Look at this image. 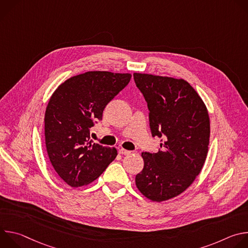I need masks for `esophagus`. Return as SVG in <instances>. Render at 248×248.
<instances>
[{
	"instance_id": "1",
	"label": "esophagus",
	"mask_w": 248,
	"mask_h": 248,
	"mask_svg": "<svg viewBox=\"0 0 248 248\" xmlns=\"http://www.w3.org/2000/svg\"><path fill=\"white\" fill-rule=\"evenodd\" d=\"M119 153L122 154V155H129V154H130V151L125 150V149H124V148H121V149L119 150Z\"/></svg>"
}]
</instances>
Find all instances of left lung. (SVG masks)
<instances>
[{"instance_id":"obj_1","label":"left lung","mask_w":248,"mask_h":248,"mask_svg":"<svg viewBox=\"0 0 248 248\" xmlns=\"http://www.w3.org/2000/svg\"><path fill=\"white\" fill-rule=\"evenodd\" d=\"M149 110L152 136L161 139L157 153L143 152V170L135 176L139 191L162 202L183 193L200 173L210 138L204 102L185 79L133 74Z\"/></svg>"}]
</instances>
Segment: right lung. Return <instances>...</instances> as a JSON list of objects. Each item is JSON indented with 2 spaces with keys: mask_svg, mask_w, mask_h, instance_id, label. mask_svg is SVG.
<instances>
[{
  "mask_svg": "<svg viewBox=\"0 0 248 248\" xmlns=\"http://www.w3.org/2000/svg\"><path fill=\"white\" fill-rule=\"evenodd\" d=\"M130 78V74L87 72L68 78L51 96L44 119L46 148L55 170L72 187L94 182L117 157L116 148L92 143L90 130Z\"/></svg>",
  "mask_w": 248,
  "mask_h": 248,
  "instance_id": "obj_1",
  "label": "right lung"
}]
</instances>
